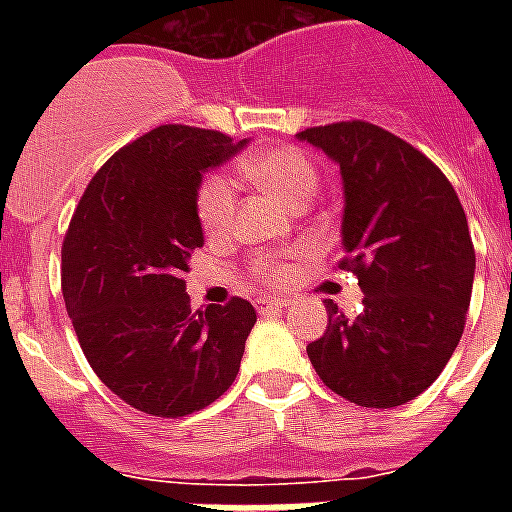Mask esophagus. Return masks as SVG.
Wrapping results in <instances>:
<instances>
[{"label":"esophagus","instance_id":"esophagus-1","mask_svg":"<svg viewBox=\"0 0 512 512\" xmlns=\"http://www.w3.org/2000/svg\"><path fill=\"white\" fill-rule=\"evenodd\" d=\"M260 313H271V311H281V308H287V300H279V297H263L260 303H257Z\"/></svg>","mask_w":512,"mask_h":512}]
</instances>
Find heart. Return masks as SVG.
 <instances>
[{
    "label": "heart",
    "instance_id": "b5f03b06",
    "mask_svg": "<svg viewBox=\"0 0 512 512\" xmlns=\"http://www.w3.org/2000/svg\"><path fill=\"white\" fill-rule=\"evenodd\" d=\"M244 175L252 177L257 185H263L265 191L279 196L284 204L295 207L297 201H308L316 191L319 175L316 167L300 148L279 146L260 151L241 162ZM196 215H199L201 228L209 236L225 233L231 228L233 215H236V191L223 175H207L199 183L196 191ZM255 271L268 279H281L284 268L273 260H260Z\"/></svg>",
    "mask_w": 512,
    "mask_h": 512
}]
</instances>
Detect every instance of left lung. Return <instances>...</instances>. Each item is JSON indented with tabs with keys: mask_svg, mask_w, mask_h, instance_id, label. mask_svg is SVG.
Masks as SVG:
<instances>
[{
	"mask_svg": "<svg viewBox=\"0 0 512 512\" xmlns=\"http://www.w3.org/2000/svg\"><path fill=\"white\" fill-rule=\"evenodd\" d=\"M297 140L340 167V268L364 292L356 319L324 300L327 332L308 358L350 404H406L444 372L465 329L476 273L465 209L428 156L382 127L337 122Z\"/></svg>",
	"mask_w": 512,
	"mask_h": 512,
	"instance_id": "obj_1",
	"label": "left lung"
}]
</instances>
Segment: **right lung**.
<instances>
[{"label": "right lung", "mask_w": 512, "mask_h": 512, "mask_svg": "<svg viewBox=\"0 0 512 512\" xmlns=\"http://www.w3.org/2000/svg\"><path fill=\"white\" fill-rule=\"evenodd\" d=\"M244 146L215 130L156 127L100 167L71 217L60 265L66 311L92 372L138 412H199L239 374L255 308L233 297L191 311L183 271L204 244V172Z\"/></svg>", "instance_id": "obj_1"}]
</instances>
